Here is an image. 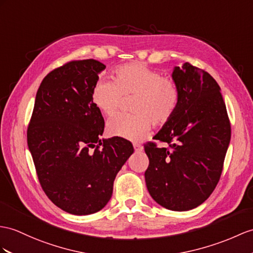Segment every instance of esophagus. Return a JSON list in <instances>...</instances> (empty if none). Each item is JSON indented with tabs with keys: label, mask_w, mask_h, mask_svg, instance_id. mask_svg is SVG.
<instances>
[{
	"label": "esophagus",
	"mask_w": 253,
	"mask_h": 253,
	"mask_svg": "<svg viewBox=\"0 0 253 253\" xmlns=\"http://www.w3.org/2000/svg\"><path fill=\"white\" fill-rule=\"evenodd\" d=\"M134 150L136 153H139L144 150V147L139 144H134Z\"/></svg>",
	"instance_id": "34e87169"
}]
</instances>
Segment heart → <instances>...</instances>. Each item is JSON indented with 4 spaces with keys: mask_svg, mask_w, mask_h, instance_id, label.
Returning <instances> with one entry per match:
<instances>
[{
    "mask_svg": "<svg viewBox=\"0 0 253 253\" xmlns=\"http://www.w3.org/2000/svg\"><path fill=\"white\" fill-rule=\"evenodd\" d=\"M114 84L98 82L92 90L91 100L106 117H114L121 105L122 97H134V116H118L107 125L113 137L137 141L150 132L151 122L164 126L175 116L180 93L173 79L161 77L147 65L133 62L117 67L113 73Z\"/></svg>",
    "mask_w": 253,
    "mask_h": 253,
    "instance_id": "obj_1",
    "label": "heart"
}]
</instances>
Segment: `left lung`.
Returning <instances> with one entry per match:
<instances>
[{
    "label": "left lung",
    "instance_id": "1",
    "mask_svg": "<svg viewBox=\"0 0 253 253\" xmlns=\"http://www.w3.org/2000/svg\"><path fill=\"white\" fill-rule=\"evenodd\" d=\"M171 78L180 93L175 116L145 145L149 166L146 186L159 205L186 211L203 204L222 173L231 125L217 82L190 63L175 66Z\"/></svg>",
    "mask_w": 253,
    "mask_h": 253
}]
</instances>
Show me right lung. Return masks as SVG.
Masks as SVG:
<instances>
[{
    "instance_id": "obj_1",
    "label": "right lung",
    "mask_w": 253,
    "mask_h": 253,
    "mask_svg": "<svg viewBox=\"0 0 253 253\" xmlns=\"http://www.w3.org/2000/svg\"><path fill=\"white\" fill-rule=\"evenodd\" d=\"M105 65L72 61L42 79L28 127V146L41 186L55 206L77 215L97 212L134 152L126 139H101L104 119L91 94Z\"/></svg>"
}]
</instances>
